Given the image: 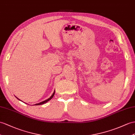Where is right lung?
I'll return each instance as SVG.
<instances>
[{
    "label": "right lung",
    "mask_w": 135,
    "mask_h": 135,
    "mask_svg": "<svg viewBox=\"0 0 135 135\" xmlns=\"http://www.w3.org/2000/svg\"><path fill=\"white\" fill-rule=\"evenodd\" d=\"M54 94H55V91H54V93H53V94H52V95H51V96L50 97V98H48V99L47 100H45V101H42V102H41V103H38V104H36L35 105H42V104H45V103H47V101H49V100H50L51 99V98H52V97H53V96H54ZM16 98H17V97H16Z\"/></svg>",
    "instance_id": "obj_1"
}]
</instances>
